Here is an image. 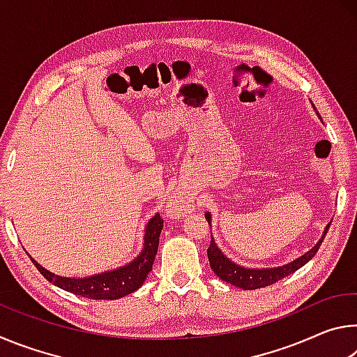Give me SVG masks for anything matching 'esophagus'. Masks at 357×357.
Here are the masks:
<instances>
[{"label": "esophagus", "instance_id": "1", "mask_svg": "<svg viewBox=\"0 0 357 357\" xmlns=\"http://www.w3.org/2000/svg\"><path fill=\"white\" fill-rule=\"evenodd\" d=\"M192 209H193V200L190 197L184 195V193H176V195L170 200V204H168V211H170V214L176 217L190 213Z\"/></svg>", "mask_w": 357, "mask_h": 357}]
</instances>
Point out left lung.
<instances>
[{"label":"left lung","mask_w":357,"mask_h":357,"mask_svg":"<svg viewBox=\"0 0 357 357\" xmlns=\"http://www.w3.org/2000/svg\"><path fill=\"white\" fill-rule=\"evenodd\" d=\"M206 220L208 223L211 222V215L206 214ZM331 227V223L326 227V231L323 234V238L319 239V243L313 247L312 250H309L305 255H302L301 258L294 259L293 263L280 266V268H273V269H247V268H241V266L234 264L233 261L223 255V253L219 250V247L215 245L214 239L211 238V244L208 247V258H209V264L211 269L219 275V279L223 282L231 283L234 287H239L243 289H257V288H263L268 285H273V283L282 280L283 277H287L289 274H293L302 268L305 263H309L310 259L315 257V253L318 252L319 245H321L323 239L326 238V233Z\"/></svg>","instance_id":"8db88e82"}]
</instances>
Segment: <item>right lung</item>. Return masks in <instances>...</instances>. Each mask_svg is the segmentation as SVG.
<instances>
[{
  "instance_id": "add662e5",
  "label": "right lung",
  "mask_w": 357,
  "mask_h": 357,
  "mask_svg": "<svg viewBox=\"0 0 357 357\" xmlns=\"http://www.w3.org/2000/svg\"><path fill=\"white\" fill-rule=\"evenodd\" d=\"M164 228V219L160 214H155L149 220L146 227V234H144V249L140 253V257L135 258L134 261L129 263L123 268L108 271L104 274H98L86 279H69V277L55 275L50 271L42 268V266L34 261L33 264L39 269V273L45 277L48 282L58 288H63L75 296L88 299H119L123 296L134 293L135 289L143 285L144 279L151 269L155 258L157 249H159V238L160 231Z\"/></svg>"
}]
</instances>
